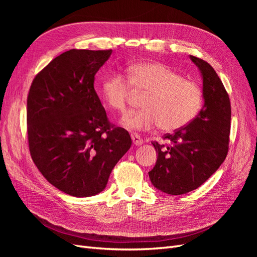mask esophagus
Listing matches in <instances>:
<instances>
[{
    "label": "esophagus",
    "instance_id": "obj_1",
    "mask_svg": "<svg viewBox=\"0 0 257 257\" xmlns=\"http://www.w3.org/2000/svg\"><path fill=\"white\" fill-rule=\"evenodd\" d=\"M131 137H132V142H133V144L135 146H142L143 145V143H144L143 139L138 134L133 133V134H131Z\"/></svg>",
    "mask_w": 257,
    "mask_h": 257
}]
</instances>
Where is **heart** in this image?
I'll return each instance as SVG.
<instances>
[{
	"mask_svg": "<svg viewBox=\"0 0 257 257\" xmlns=\"http://www.w3.org/2000/svg\"><path fill=\"white\" fill-rule=\"evenodd\" d=\"M132 84L146 91L143 109L128 111L122 124L130 130L147 131L160 125L174 132L190 124L204 103L203 91L193 81L158 62H144L132 66L130 78L115 72L102 83V96L112 109L125 110Z\"/></svg>",
	"mask_w": 257,
	"mask_h": 257,
	"instance_id": "obj_1",
	"label": "heart"
}]
</instances>
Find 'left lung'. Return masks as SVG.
Wrapping results in <instances>:
<instances>
[{
    "instance_id": "1",
    "label": "left lung",
    "mask_w": 257,
    "mask_h": 257,
    "mask_svg": "<svg viewBox=\"0 0 257 257\" xmlns=\"http://www.w3.org/2000/svg\"><path fill=\"white\" fill-rule=\"evenodd\" d=\"M203 78L204 106L190 124L167 134L169 146L152 143L158 154L149 177L158 190L182 195L197 189L226 158L230 133V102L213 67L190 56Z\"/></svg>"
}]
</instances>
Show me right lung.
<instances>
[{"instance_id": "obj_1", "label": "right lung", "mask_w": 257, "mask_h": 257, "mask_svg": "<svg viewBox=\"0 0 257 257\" xmlns=\"http://www.w3.org/2000/svg\"><path fill=\"white\" fill-rule=\"evenodd\" d=\"M112 50L71 49L36 75L28 95L30 153L47 181L75 197L102 192L132 139L108 121L94 77Z\"/></svg>"}]
</instances>
